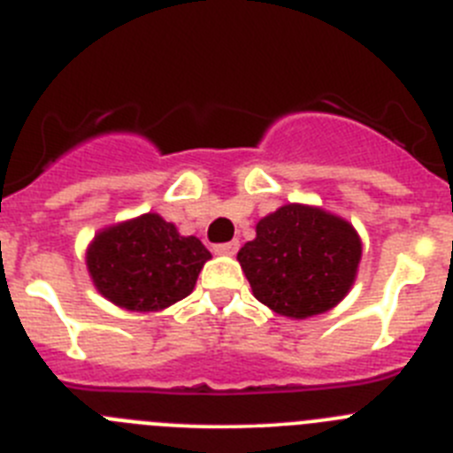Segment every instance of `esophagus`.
Returning <instances> with one entry per match:
<instances>
[{"label":"esophagus","mask_w":453,"mask_h":453,"mask_svg":"<svg viewBox=\"0 0 453 453\" xmlns=\"http://www.w3.org/2000/svg\"><path fill=\"white\" fill-rule=\"evenodd\" d=\"M236 250H239V242L217 243V246H214V252H217V255H234Z\"/></svg>","instance_id":"34e87169"}]
</instances>
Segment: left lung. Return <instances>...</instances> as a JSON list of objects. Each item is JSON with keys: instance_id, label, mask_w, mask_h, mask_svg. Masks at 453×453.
I'll list each match as a JSON object with an SVG mask.
<instances>
[{"instance_id": "left-lung-1", "label": "left lung", "mask_w": 453, "mask_h": 453, "mask_svg": "<svg viewBox=\"0 0 453 453\" xmlns=\"http://www.w3.org/2000/svg\"><path fill=\"white\" fill-rule=\"evenodd\" d=\"M259 303L288 318H309L349 291L361 242L343 219L304 205H284L257 223V236L236 255Z\"/></svg>"}]
</instances>
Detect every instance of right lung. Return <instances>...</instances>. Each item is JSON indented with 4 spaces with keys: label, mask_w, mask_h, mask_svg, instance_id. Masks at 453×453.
<instances>
[{
    "label": "right lung",
    "mask_w": 453,
    "mask_h": 453,
    "mask_svg": "<svg viewBox=\"0 0 453 453\" xmlns=\"http://www.w3.org/2000/svg\"><path fill=\"white\" fill-rule=\"evenodd\" d=\"M210 250L196 236H180L157 214L99 232L88 250V268L110 303L133 311H156L187 297Z\"/></svg>",
    "instance_id": "right-lung-1"
}]
</instances>
